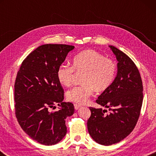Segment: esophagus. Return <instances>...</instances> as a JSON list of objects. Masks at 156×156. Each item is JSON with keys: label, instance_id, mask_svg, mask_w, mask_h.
Segmentation results:
<instances>
[{"label": "esophagus", "instance_id": "1", "mask_svg": "<svg viewBox=\"0 0 156 156\" xmlns=\"http://www.w3.org/2000/svg\"><path fill=\"white\" fill-rule=\"evenodd\" d=\"M80 107H81V105H78V104H74V108H75L76 110L78 109L79 108H80Z\"/></svg>", "mask_w": 156, "mask_h": 156}]
</instances>
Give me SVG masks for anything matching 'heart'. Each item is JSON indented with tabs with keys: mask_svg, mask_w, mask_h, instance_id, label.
I'll return each mask as SVG.
<instances>
[{
	"mask_svg": "<svg viewBox=\"0 0 156 156\" xmlns=\"http://www.w3.org/2000/svg\"><path fill=\"white\" fill-rule=\"evenodd\" d=\"M115 62L112 58L92 49L84 50L73 57L72 66L61 65L57 69L58 80L62 85L72 84L75 72L84 73L83 84L75 87L67 93V99L78 104H85L98 91L106 90L112 84L116 73Z\"/></svg>",
	"mask_w": 156,
	"mask_h": 156,
	"instance_id": "1",
	"label": "heart"
}]
</instances>
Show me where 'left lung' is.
Segmentation results:
<instances>
[{"mask_svg":"<svg viewBox=\"0 0 156 156\" xmlns=\"http://www.w3.org/2000/svg\"><path fill=\"white\" fill-rule=\"evenodd\" d=\"M109 47L118 62L117 76L96 102L107 110L89 107V133L97 143L109 146L122 140L133 130L140 114L143 86L135 63L116 47Z\"/></svg>","mask_w":156,"mask_h":156,"instance_id":"obj_1","label":"left lung"}]
</instances>
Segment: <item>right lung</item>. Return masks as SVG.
Wrapping results in <instances>:
<instances>
[{
    "label": "right lung",
    "instance_id": "obj_1",
    "mask_svg": "<svg viewBox=\"0 0 156 156\" xmlns=\"http://www.w3.org/2000/svg\"><path fill=\"white\" fill-rule=\"evenodd\" d=\"M74 46L46 44L23 60L14 84L15 114L21 128L44 145L59 142L67 133L65 119L74 113L72 102H63L64 90L57 69ZM58 104V111L51 112Z\"/></svg>",
    "mask_w": 156,
    "mask_h": 156
}]
</instances>
